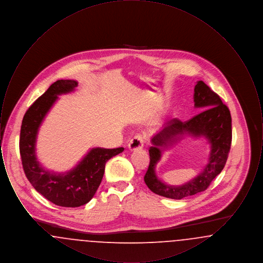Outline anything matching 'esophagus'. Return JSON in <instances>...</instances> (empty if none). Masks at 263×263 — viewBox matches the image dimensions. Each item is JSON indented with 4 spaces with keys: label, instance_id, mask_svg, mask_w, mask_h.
<instances>
[{
    "label": "esophagus",
    "instance_id": "34e87169",
    "mask_svg": "<svg viewBox=\"0 0 263 263\" xmlns=\"http://www.w3.org/2000/svg\"><path fill=\"white\" fill-rule=\"evenodd\" d=\"M144 145V138L142 135H136L132 138L128 144V148L130 151L139 150L142 149Z\"/></svg>",
    "mask_w": 263,
    "mask_h": 263
}]
</instances>
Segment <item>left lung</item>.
I'll return each instance as SVG.
<instances>
[{"label": "left lung", "instance_id": "obj_1", "mask_svg": "<svg viewBox=\"0 0 263 263\" xmlns=\"http://www.w3.org/2000/svg\"><path fill=\"white\" fill-rule=\"evenodd\" d=\"M194 102L196 107L203 110L186 121L172 119L164 125L162 132L152 139L150 163L144 180L151 191L166 198L182 199L206 190L213 179L223 171L231 150L232 117L230 109L222 102L219 95L203 81H199L194 88ZM184 133L205 136L210 140L212 144L210 162L201 175L191 182L181 187H170L157 179L154 167L160 158L161 151L172 144L177 135Z\"/></svg>", "mask_w": 263, "mask_h": 263}]
</instances>
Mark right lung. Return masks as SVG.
<instances>
[{
  "label": "right lung",
  "mask_w": 263,
  "mask_h": 263,
  "mask_svg": "<svg viewBox=\"0 0 263 263\" xmlns=\"http://www.w3.org/2000/svg\"><path fill=\"white\" fill-rule=\"evenodd\" d=\"M78 86L72 80H58L26 110L20 136V153L25 175L34 189L47 200L61 207H80L96 194L104 174L105 163L124 148L89 151L82 162L66 174L46 171L38 163L35 141L38 127L57 100V96L69 92Z\"/></svg>",
  "instance_id": "add662e5"
}]
</instances>
